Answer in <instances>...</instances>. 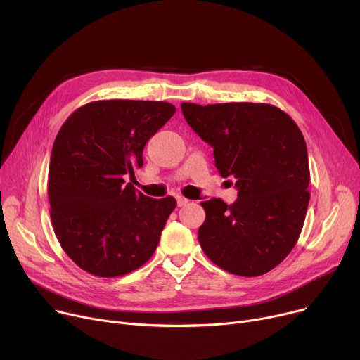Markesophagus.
Returning <instances> with one entry per match:
<instances>
[{"mask_svg":"<svg viewBox=\"0 0 360 360\" xmlns=\"http://www.w3.org/2000/svg\"><path fill=\"white\" fill-rule=\"evenodd\" d=\"M176 202H178V207H184V205H186L188 202H190V200H186V198L178 195V197H176Z\"/></svg>","mask_w":360,"mask_h":360,"instance_id":"34e87169","label":"esophagus"}]
</instances>
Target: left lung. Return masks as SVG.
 I'll list each match as a JSON object with an SVG mask.
<instances>
[{"instance_id":"1","label":"left lung","mask_w":360,"mask_h":360,"mask_svg":"<svg viewBox=\"0 0 360 360\" xmlns=\"http://www.w3.org/2000/svg\"><path fill=\"white\" fill-rule=\"evenodd\" d=\"M184 118L214 150L223 178H233L238 198L202 201V251L236 276L266 274L285 259L304 226L309 163L304 136L281 109L267 103L181 105Z\"/></svg>"}]
</instances>
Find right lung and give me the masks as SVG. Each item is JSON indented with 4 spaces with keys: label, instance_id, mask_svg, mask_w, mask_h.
<instances>
[{
    "label": "right lung",
    "instance_id": "obj_1",
    "mask_svg": "<svg viewBox=\"0 0 360 360\" xmlns=\"http://www.w3.org/2000/svg\"><path fill=\"white\" fill-rule=\"evenodd\" d=\"M175 106L155 101H98L74 110L51 153L48 197L53 232L84 271L118 277L156 251L174 197L150 198L129 182L143 148Z\"/></svg>",
    "mask_w": 360,
    "mask_h": 360
}]
</instances>
